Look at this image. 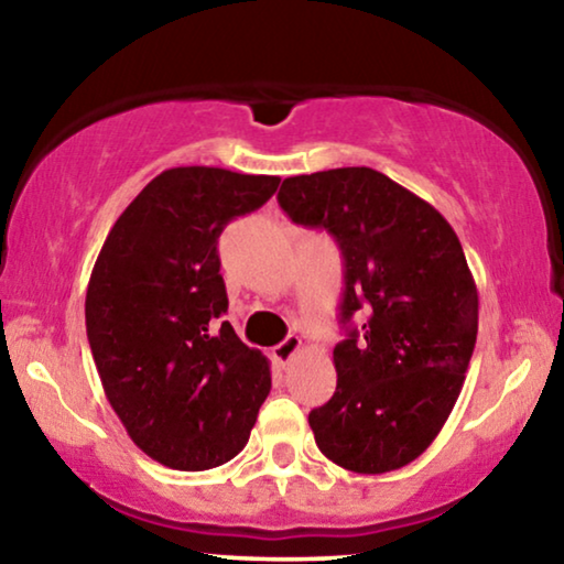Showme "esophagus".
<instances>
[{"label": "esophagus", "instance_id": "esophagus-1", "mask_svg": "<svg viewBox=\"0 0 564 564\" xmlns=\"http://www.w3.org/2000/svg\"><path fill=\"white\" fill-rule=\"evenodd\" d=\"M300 346H303V338L300 336H288L282 344L274 346V359L280 361V365H290L292 357L300 351Z\"/></svg>", "mask_w": 564, "mask_h": 564}]
</instances>
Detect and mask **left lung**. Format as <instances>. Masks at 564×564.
Instances as JSON below:
<instances>
[{"instance_id": "8db88e82", "label": "left lung", "mask_w": 564, "mask_h": 564, "mask_svg": "<svg viewBox=\"0 0 564 564\" xmlns=\"http://www.w3.org/2000/svg\"><path fill=\"white\" fill-rule=\"evenodd\" d=\"M292 223L344 257L336 392L307 415L338 467L382 475L429 449L457 403L477 338V288L457 234L426 199L369 166L282 182ZM360 326H352V315Z\"/></svg>"}]
</instances>
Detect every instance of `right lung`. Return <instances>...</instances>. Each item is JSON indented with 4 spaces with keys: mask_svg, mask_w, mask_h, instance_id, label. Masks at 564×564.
Segmentation results:
<instances>
[{
    "mask_svg": "<svg viewBox=\"0 0 564 564\" xmlns=\"http://www.w3.org/2000/svg\"><path fill=\"white\" fill-rule=\"evenodd\" d=\"M276 187L280 176L166 169L115 220L91 269L84 315L105 395L138 449L172 469L234 459L272 388L264 354L220 321L218 238Z\"/></svg>",
    "mask_w": 564,
    "mask_h": 564,
    "instance_id": "1",
    "label": "right lung"
}]
</instances>
